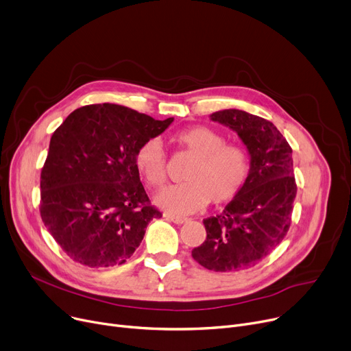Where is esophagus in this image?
I'll use <instances>...</instances> for the list:
<instances>
[{
    "mask_svg": "<svg viewBox=\"0 0 351 351\" xmlns=\"http://www.w3.org/2000/svg\"><path fill=\"white\" fill-rule=\"evenodd\" d=\"M165 217L168 219V220H171V222H173V223H178V225H180V223H183V222H186V217H182V216H175V215H165Z\"/></svg>",
    "mask_w": 351,
    "mask_h": 351,
    "instance_id": "1",
    "label": "esophagus"
}]
</instances>
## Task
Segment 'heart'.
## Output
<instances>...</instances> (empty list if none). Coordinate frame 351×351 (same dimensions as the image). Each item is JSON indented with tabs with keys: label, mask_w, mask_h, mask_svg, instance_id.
Wrapping results in <instances>:
<instances>
[{
	"label": "heart",
	"mask_w": 351,
	"mask_h": 351,
	"mask_svg": "<svg viewBox=\"0 0 351 351\" xmlns=\"http://www.w3.org/2000/svg\"><path fill=\"white\" fill-rule=\"evenodd\" d=\"M176 151L193 158L182 185L165 189L158 204L173 213H192L209 202L223 205L243 191L250 176L252 159L243 146L226 143V138L204 125L180 129L169 138ZM135 166L152 188H162L168 179V160L158 141L143 142L135 154Z\"/></svg>",
	"instance_id": "obj_1"
}]
</instances>
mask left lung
Returning <instances> with one entry per match:
<instances>
[{
    "mask_svg": "<svg viewBox=\"0 0 351 351\" xmlns=\"http://www.w3.org/2000/svg\"><path fill=\"white\" fill-rule=\"evenodd\" d=\"M247 146L252 171L243 191L225 210L204 219L206 239L192 257L208 270L241 271L278 247L291 223L298 193L291 147L270 121L239 109L212 114Z\"/></svg>",
    "mask_w": 351,
    "mask_h": 351,
    "instance_id": "8db88e82",
    "label": "left lung"
}]
</instances>
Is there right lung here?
I'll list each match as a JSON object with an SVG mask.
<instances>
[{
    "mask_svg": "<svg viewBox=\"0 0 351 351\" xmlns=\"http://www.w3.org/2000/svg\"><path fill=\"white\" fill-rule=\"evenodd\" d=\"M115 104L85 105L55 129L41 171V219L73 262L125 263L162 212L135 166L138 147L172 123Z\"/></svg>",
    "mask_w": 351,
    "mask_h": 351,
    "instance_id": "1",
    "label": "right lung"
}]
</instances>
